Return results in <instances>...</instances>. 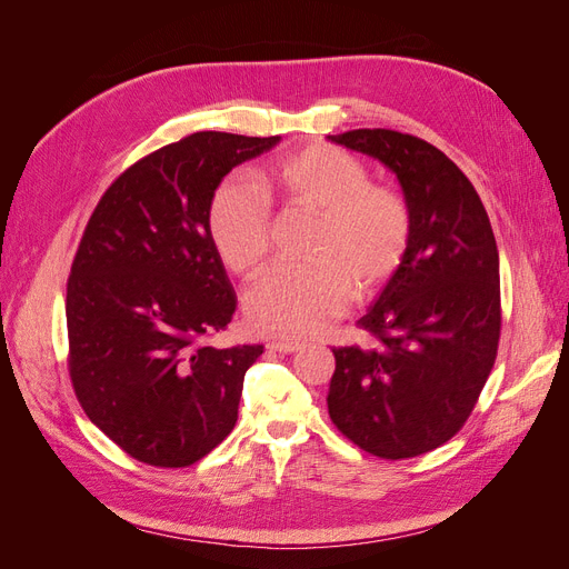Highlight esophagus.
Instances as JSON below:
<instances>
[{
    "label": "esophagus",
    "instance_id": "1",
    "mask_svg": "<svg viewBox=\"0 0 569 569\" xmlns=\"http://www.w3.org/2000/svg\"><path fill=\"white\" fill-rule=\"evenodd\" d=\"M268 349L278 351V353H295V351L303 349V343L295 341V339H272V341H268Z\"/></svg>",
    "mask_w": 569,
    "mask_h": 569
}]
</instances>
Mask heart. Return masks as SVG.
Returning a JSON list of instances; mask_svg holds the SVG:
<instances>
[{"instance_id": "obj_1", "label": "heart", "mask_w": 569, "mask_h": 569, "mask_svg": "<svg viewBox=\"0 0 569 569\" xmlns=\"http://www.w3.org/2000/svg\"><path fill=\"white\" fill-rule=\"evenodd\" d=\"M268 192L287 209L316 216L301 266L263 274L244 297L249 322L261 332L311 337L330 325L351 295L370 299L406 263L412 211L391 184L370 182L353 153L316 144L270 163ZM209 234L226 268L253 278L270 253L268 199L249 182H222L209 206Z\"/></svg>"}]
</instances>
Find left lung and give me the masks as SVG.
I'll use <instances>...</instances> for the list:
<instances>
[{"label": "left lung", "instance_id": "1", "mask_svg": "<svg viewBox=\"0 0 569 569\" xmlns=\"http://www.w3.org/2000/svg\"><path fill=\"white\" fill-rule=\"evenodd\" d=\"M330 140L399 178L412 211L403 268L356 325L366 347H337L327 410L339 432L385 460L439 449L468 422L501 339V274L477 189L416 134L360 128Z\"/></svg>", "mask_w": 569, "mask_h": 569}]
</instances>
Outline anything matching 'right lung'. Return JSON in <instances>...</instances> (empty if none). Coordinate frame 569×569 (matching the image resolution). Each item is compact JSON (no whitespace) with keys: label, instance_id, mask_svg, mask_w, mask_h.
Returning a JSON list of instances; mask_svg holds the SVG:
<instances>
[{"label":"right lung","instance_id":"add662e5","mask_svg":"<svg viewBox=\"0 0 569 569\" xmlns=\"http://www.w3.org/2000/svg\"><path fill=\"white\" fill-rule=\"evenodd\" d=\"M280 142L203 130L123 170L84 226L66 284L76 399L120 451L187 468L237 422L261 343L216 349L237 308L209 234L216 187Z\"/></svg>","mask_w":569,"mask_h":569}]
</instances>
